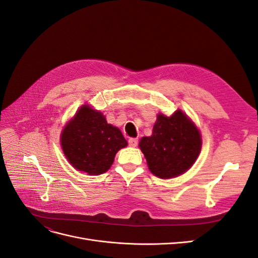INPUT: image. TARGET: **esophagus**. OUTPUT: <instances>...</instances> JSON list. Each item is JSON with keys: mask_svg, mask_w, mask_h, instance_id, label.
I'll return each mask as SVG.
<instances>
[{"mask_svg": "<svg viewBox=\"0 0 258 258\" xmlns=\"http://www.w3.org/2000/svg\"><path fill=\"white\" fill-rule=\"evenodd\" d=\"M128 144L131 147H136L138 145V139H129L128 140Z\"/></svg>", "mask_w": 258, "mask_h": 258, "instance_id": "34e87169", "label": "esophagus"}]
</instances>
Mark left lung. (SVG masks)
Returning a JSON list of instances; mask_svg holds the SVG:
<instances>
[{
  "instance_id": "8db88e82",
  "label": "left lung",
  "mask_w": 258,
  "mask_h": 258,
  "mask_svg": "<svg viewBox=\"0 0 258 258\" xmlns=\"http://www.w3.org/2000/svg\"><path fill=\"white\" fill-rule=\"evenodd\" d=\"M140 148L154 175L175 177L196 161L201 150V137L182 111H176L170 117L159 114L152 137L142 138Z\"/></svg>"
}]
</instances>
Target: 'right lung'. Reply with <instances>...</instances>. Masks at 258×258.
Here are the masks:
<instances>
[{"label":"right lung","instance_id":"add662e5","mask_svg":"<svg viewBox=\"0 0 258 258\" xmlns=\"http://www.w3.org/2000/svg\"><path fill=\"white\" fill-rule=\"evenodd\" d=\"M61 145L75 169L98 175L111 168L116 153L127 146V141L102 113L85 105L62 131Z\"/></svg>","mask_w":258,"mask_h":258}]
</instances>
